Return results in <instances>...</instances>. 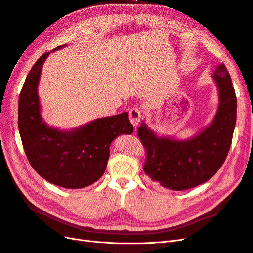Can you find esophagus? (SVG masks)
<instances>
[{
  "label": "esophagus",
  "instance_id": "34e87169",
  "mask_svg": "<svg viewBox=\"0 0 253 253\" xmlns=\"http://www.w3.org/2000/svg\"><path fill=\"white\" fill-rule=\"evenodd\" d=\"M128 117H129V121H131V124L136 127L140 122L141 112L138 109H132L128 113Z\"/></svg>",
  "mask_w": 253,
  "mask_h": 253
}]
</instances>
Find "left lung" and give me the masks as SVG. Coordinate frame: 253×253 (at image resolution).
<instances>
[{"mask_svg": "<svg viewBox=\"0 0 253 253\" xmlns=\"http://www.w3.org/2000/svg\"><path fill=\"white\" fill-rule=\"evenodd\" d=\"M212 78L218 90V106L209 126L188 139L157 136L144 121L138 136L147 149L144 173L160 186L182 191L209 180L225 163L236 122V96L226 66L221 63Z\"/></svg>", "mask_w": 253, "mask_h": 253, "instance_id": "8db88e82", "label": "left lung"}]
</instances>
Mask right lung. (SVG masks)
Wrapping results in <instances>:
<instances>
[{"instance_id": "obj_1", "label": "right lung", "mask_w": 253, "mask_h": 253, "mask_svg": "<svg viewBox=\"0 0 253 253\" xmlns=\"http://www.w3.org/2000/svg\"><path fill=\"white\" fill-rule=\"evenodd\" d=\"M49 55L46 52L38 59L21 90L18 126L23 148L29 164L44 179L66 189L85 188L103 175L112 141L122 134H132L133 126L127 112L95 119L70 131L46 125L38 85Z\"/></svg>"}]
</instances>
